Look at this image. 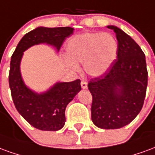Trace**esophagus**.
Listing matches in <instances>:
<instances>
[{
	"instance_id": "esophagus-1",
	"label": "esophagus",
	"mask_w": 155,
	"mask_h": 155,
	"mask_svg": "<svg viewBox=\"0 0 155 155\" xmlns=\"http://www.w3.org/2000/svg\"><path fill=\"white\" fill-rule=\"evenodd\" d=\"M81 86H82V89H87V83L85 81H82L81 82Z\"/></svg>"
}]
</instances>
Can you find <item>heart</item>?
Returning <instances> with one entry per match:
<instances>
[{"label":"heart","instance_id":"1","mask_svg":"<svg viewBox=\"0 0 155 155\" xmlns=\"http://www.w3.org/2000/svg\"><path fill=\"white\" fill-rule=\"evenodd\" d=\"M64 64L73 71H78V64H83L85 72L99 77L110 68L116 59L118 43L108 33L88 32L72 37L68 41Z\"/></svg>","mask_w":155,"mask_h":155}]
</instances>
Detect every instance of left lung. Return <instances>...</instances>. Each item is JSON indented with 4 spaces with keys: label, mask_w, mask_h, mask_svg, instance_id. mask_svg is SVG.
Returning a JSON list of instances; mask_svg holds the SVG:
<instances>
[{
    "label": "left lung",
    "mask_w": 155,
    "mask_h": 155,
    "mask_svg": "<svg viewBox=\"0 0 155 155\" xmlns=\"http://www.w3.org/2000/svg\"><path fill=\"white\" fill-rule=\"evenodd\" d=\"M116 33L117 59L101 76L91 79V120L101 129H119L128 125L142 109L146 94L148 72L144 52L130 36L118 27Z\"/></svg>",
    "instance_id": "left-lung-1"
}]
</instances>
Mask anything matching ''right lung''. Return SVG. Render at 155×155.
Masks as SVG:
<instances>
[{
  "label": "right lung",
  "instance_id": "obj_1",
  "mask_svg": "<svg viewBox=\"0 0 155 155\" xmlns=\"http://www.w3.org/2000/svg\"><path fill=\"white\" fill-rule=\"evenodd\" d=\"M73 30L71 27H38L23 36L11 56L9 86L15 107L25 120L41 130L56 131L64 127L65 109L81 91V81L77 79L69 82H57L48 91L37 93L25 84L20 74L23 53L39 44L52 45L58 51Z\"/></svg>",
  "mask_w": 155,
  "mask_h": 155
}]
</instances>
